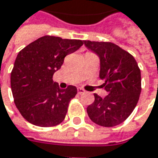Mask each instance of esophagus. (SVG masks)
Listing matches in <instances>:
<instances>
[{"label": "esophagus", "mask_w": 158, "mask_h": 158, "mask_svg": "<svg viewBox=\"0 0 158 158\" xmlns=\"http://www.w3.org/2000/svg\"><path fill=\"white\" fill-rule=\"evenodd\" d=\"M84 92H85V90H84L82 88H78V93H79V94L84 93Z\"/></svg>", "instance_id": "34e87169"}]
</instances>
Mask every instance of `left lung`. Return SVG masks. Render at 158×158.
Instances as JSON below:
<instances>
[{"mask_svg":"<svg viewBox=\"0 0 158 158\" xmlns=\"http://www.w3.org/2000/svg\"><path fill=\"white\" fill-rule=\"evenodd\" d=\"M84 44L99 56L100 78L104 79L103 86L109 93L105 98L94 93V102L87 108L88 115L101 126H116L130 116L138 102L140 69L130 53L113 43L85 40Z\"/></svg>","mask_w":158,"mask_h":158,"instance_id":"8db88e82","label":"left lung"}]
</instances>
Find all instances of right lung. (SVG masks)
Instances as JSON below:
<instances>
[{
	"label": "right lung",
	"instance_id": "obj_1",
	"mask_svg": "<svg viewBox=\"0 0 158 158\" xmlns=\"http://www.w3.org/2000/svg\"><path fill=\"white\" fill-rule=\"evenodd\" d=\"M84 41L45 35L32 42L18 55L11 73L15 103L30 123L51 127L62 123L77 88L61 89L53 81L66 56L77 51Z\"/></svg>",
	"mask_w": 158,
	"mask_h": 158
}]
</instances>
